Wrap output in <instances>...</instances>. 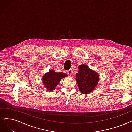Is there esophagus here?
<instances>
[{
    "instance_id": "esophagus-1",
    "label": "esophagus",
    "mask_w": 132,
    "mask_h": 132,
    "mask_svg": "<svg viewBox=\"0 0 132 132\" xmlns=\"http://www.w3.org/2000/svg\"><path fill=\"white\" fill-rule=\"evenodd\" d=\"M67 73L70 75H72L73 74V70L72 69H70L69 70L67 71Z\"/></svg>"
}]
</instances>
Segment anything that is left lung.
<instances>
[{"label":"left lung","instance_id":"1","mask_svg":"<svg viewBox=\"0 0 132 132\" xmlns=\"http://www.w3.org/2000/svg\"><path fill=\"white\" fill-rule=\"evenodd\" d=\"M76 76L79 90L83 94L90 93L97 85L99 80L98 74L85 65L79 66L78 72Z\"/></svg>","mask_w":132,"mask_h":132}]
</instances>
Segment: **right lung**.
I'll return each instance as SVG.
<instances>
[{"instance_id": "right-lung-1", "label": "right lung", "mask_w": 132, "mask_h": 132, "mask_svg": "<svg viewBox=\"0 0 132 132\" xmlns=\"http://www.w3.org/2000/svg\"><path fill=\"white\" fill-rule=\"evenodd\" d=\"M67 75L64 73H56L54 71L51 70L42 78L43 84L48 90H54L60 80Z\"/></svg>"}]
</instances>
